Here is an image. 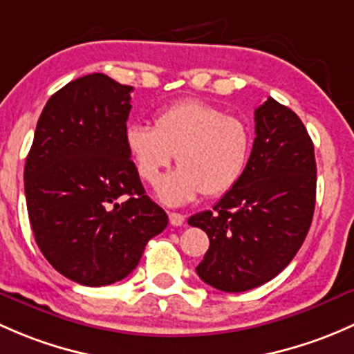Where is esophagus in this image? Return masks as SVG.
Segmentation results:
<instances>
[{
    "instance_id": "34e87169",
    "label": "esophagus",
    "mask_w": 354,
    "mask_h": 354,
    "mask_svg": "<svg viewBox=\"0 0 354 354\" xmlns=\"http://www.w3.org/2000/svg\"><path fill=\"white\" fill-rule=\"evenodd\" d=\"M169 220L170 225H174V227H180V225H184L185 216L180 213H169Z\"/></svg>"
}]
</instances>
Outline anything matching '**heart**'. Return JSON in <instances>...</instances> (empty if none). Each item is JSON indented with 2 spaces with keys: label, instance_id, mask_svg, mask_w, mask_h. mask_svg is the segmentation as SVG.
I'll use <instances>...</instances> for the list:
<instances>
[{
  "label": "heart",
  "instance_id": "obj_1",
  "mask_svg": "<svg viewBox=\"0 0 354 354\" xmlns=\"http://www.w3.org/2000/svg\"><path fill=\"white\" fill-rule=\"evenodd\" d=\"M126 148L138 174L155 185L174 155L178 169L158 185L167 204L198 198H218L239 184L252 151V129L243 119L203 100L176 102L156 112L153 127L131 124Z\"/></svg>",
  "mask_w": 354,
  "mask_h": 354
}]
</instances>
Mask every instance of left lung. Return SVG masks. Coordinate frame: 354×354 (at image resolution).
<instances>
[{"label":"left lung","mask_w":354,"mask_h":354,"mask_svg":"<svg viewBox=\"0 0 354 354\" xmlns=\"http://www.w3.org/2000/svg\"><path fill=\"white\" fill-rule=\"evenodd\" d=\"M254 115L256 140L243 177L213 209L189 218L209 236L196 272L227 293L278 276L297 256L315 209V153L304 122L271 97Z\"/></svg>","instance_id":"1"}]
</instances>
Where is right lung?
<instances>
[{
    "label": "right lung",
    "mask_w": 354,
    "mask_h": 354,
    "mask_svg": "<svg viewBox=\"0 0 354 354\" xmlns=\"http://www.w3.org/2000/svg\"><path fill=\"white\" fill-rule=\"evenodd\" d=\"M131 92L104 73L69 82L47 100L25 162L35 242L80 285L121 281L169 223L126 148Z\"/></svg>",
    "instance_id": "obj_1"
}]
</instances>
